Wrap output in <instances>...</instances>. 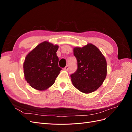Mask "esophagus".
<instances>
[{
    "instance_id": "1",
    "label": "esophagus",
    "mask_w": 132,
    "mask_h": 132,
    "mask_svg": "<svg viewBox=\"0 0 132 132\" xmlns=\"http://www.w3.org/2000/svg\"><path fill=\"white\" fill-rule=\"evenodd\" d=\"M64 69L65 70H69V65H66V67L64 68Z\"/></svg>"
}]
</instances>
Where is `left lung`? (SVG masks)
<instances>
[{
	"mask_svg": "<svg viewBox=\"0 0 132 132\" xmlns=\"http://www.w3.org/2000/svg\"><path fill=\"white\" fill-rule=\"evenodd\" d=\"M74 55L77 60V69L70 75L73 85L85 94L96 90L102 84L107 75V63L97 48L87 44L75 47Z\"/></svg>",
	"mask_w": 132,
	"mask_h": 132,
	"instance_id": "obj_1",
	"label": "left lung"
}]
</instances>
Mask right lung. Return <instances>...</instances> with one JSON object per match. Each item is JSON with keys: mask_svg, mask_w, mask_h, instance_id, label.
I'll list each match as a JSON object with an SVG mask.
<instances>
[{"mask_svg": "<svg viewBox=\"0 0 132 132\" xmlns=\"http://www.w3.org/2000/svg\"><path fill=\"white\" fill-rule=\"evenodd\" d=\"M58 46L45 41L27 55L23 73L26 80L33 88L45 90L54 83L62 70L58 66Z\"/></svg>", "mask_w": 132, "mask_h": 132, "instance_id": "1", "label": "right lung"}]
</instances>
